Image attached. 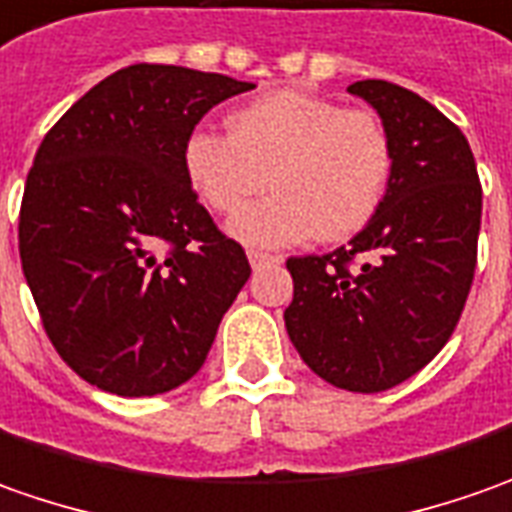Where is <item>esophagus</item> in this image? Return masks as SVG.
Returning <instances> with one entry per match:
<instances>
[{
    "instance_id": "1",
    "label": "esophagus",
    "mask_w": 512,
    "mask_h": 512,
    "mask_svg": "<svg viewBox=\"0 0 512 512\" xmlns=\"http://www.w3.org/2000/svg\"><path fill=\"white\" fill-rule=\"evenodd\" d=\"M280 260H283V255H269V252H257V249L249 252L252 269H260V266H266V263H280Z\"/></svg>"
}]
</instances>
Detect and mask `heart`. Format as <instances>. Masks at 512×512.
<instances>
[{"label": "heart", "instance_id": "b5f03b06", "mask_svg": "<svg viewBox=\"0 0 512 512\" xmlns=\"http://www.w3.org/2000/svg\"><path fill=\"white\" fill-rule=\"evenodd\" d=\"M232 133L201 127L186 138L189 184L232 215L269 184L272 195L229 223L249 246H286L311 235L343 240L377 215L394 172V144L374 110L303 90H274L229 118Z\"/></svg>", "mask_w": 512, "mask_h": 512}]
</instances>
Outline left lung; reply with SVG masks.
<instances>
[{
	"label": "left lung",
	"instance_id": "8db88e82",
	"mask_svg": "<svg viewBox=\"0 0 512 512\" xmlns=\"http://www.w3.org/2000/svg\"><path fill=\"white\" fill-rule=\"evenodd\" d=\"M385 121L394 172L377 215L348 246L289 257L286 331L317 377L388 391L448 343L476 272L482 184L462 130L431 101L382 79L354 81Z\"/></svg>",
	"mask_w": 512,
	"mask_h": 512
}]
</instances>
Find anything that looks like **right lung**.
Returning <instances> with one entry per match:
<instances>
[{
	"mask_svg": "<svg viewBox=\"0 0 512 512\" xmlns=\"http://www.w3.org/2000/svg\"><path fill=\"white\" fill-rule=\"evenodd\" d=\"M249 81L130 64L67 110L27 172L19 257L53 348L118 397L201 371L252 266L198 203L184 144Z\"/></svg>",
	"mask_w": 512,
	"mask_h": 512,
	"instance_id": "obj_1",
	"label": "right lung"
}]
</instances>
